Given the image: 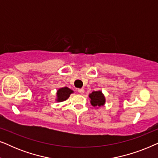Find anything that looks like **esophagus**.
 <instances>
[{"instance_id":"esophagus-1","label":"esophagus","mask_w":158,"mask_h":158,"mask_svg":"<svg viewBox=\"0 0 158 158\" xmlns=\"http://www.w3.org/2000/svg\"><path fill=\"white\" fill-rule=\"evenodd\" d=\"M77 92H79L80 94H83L84 92H85V90L83 89V88H79V89H77Z\"/></svg>"}]
</instances>
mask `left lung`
<instances>
[{"label":"left lung","instance_id":"left-lung-1","mask_svg":"<svg viewBox=\"0 0 158 158\" xmlns=\"http://www.w3.org/2000/svg\"><path fill=\"white\" fill-rule=\"evenodd\" d=\"M89 98L90 99V103L94 107H101L104 106L106 103V98L104 95L101 90L98 91H93L89 94Z\"/></svg>","mask_w":158,"mask_h":158}]
</instances>
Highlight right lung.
<instances>
[{
    "mask_svg": "<svg viewBox=\"0 0 158 158\" xmlns=\"http://www.w3.org/2000/svg\"><path fill=\"white\" fill-rule=\"evenodd\" d=\"M74 92L73 90L68 87H63L60 88L57 90V98H56V101L57 102H63V101H66L69 97H70V94Z\"/></svg>",
    "mask_w": 158,
    "mask_h": 158,
    "instance_id": "add662e5",
    "label": "right lung"
}]
</instances>
